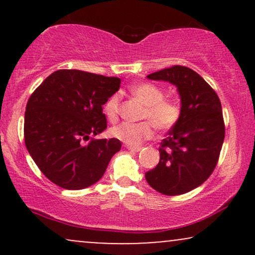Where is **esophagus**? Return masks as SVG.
Masks as SVG:
<instances>
[{"label": "esophagus", "mask_w": 255, "mask_h": 255, "mask_svg": "<svg viewBox=\"0 0 255 255\" xmlns=\"http://www.w3.org/2000/svg\"><path fill=\"white\" fill-rule=\"evenodd\" d=\"M126 147L128 148V150L131 151V152H139L140 150H141V147L140 146H130V145H127Z\"/></svg>", "instance_id": "esophagus-1"}]
</instances>
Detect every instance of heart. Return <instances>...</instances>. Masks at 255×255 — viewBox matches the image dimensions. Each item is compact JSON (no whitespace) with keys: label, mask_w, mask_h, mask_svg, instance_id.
Masks as SVG:
<instances>
[{"label":"heart","mask_w":255,"mask_h":255,"mask_svg":"<svg viewBox=\"0 0 255 255\" xmlns=\"http://www.w3.org/2000/svg\"><path fill=\"white\" fill-rule=\"evenodd\" d=\"M131 95L145 105L141 118L150 121L158 130H169L180 120L181 109L171 99L164 98V92L156 85L150 83L137 84L130 89ZM120 111V96L114 95L104 105V113L109 120H116ZM149 122V123H150ZM148 121L140 124H120L111 128V135L120 141L130 146L141 144L150 139L153 134V127Z\"/></svg>","instance_id":"heart-1"}]
</instances>
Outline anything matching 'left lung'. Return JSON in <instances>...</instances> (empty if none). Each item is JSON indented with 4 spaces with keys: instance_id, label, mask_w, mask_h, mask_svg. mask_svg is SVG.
<instances>
[{
    "instance_id": "8db88e82",
    "label": "left lung",
    "mask_w": 255,
    "mask_h": 255,
    "mask_svg": "<svg viewBox=\"0 0 255 255\" xmlns=\"http://www.w3.org/2000/svg\"><path fill=\"white\" fill-rule=\"evenodd\" d=\"M147 78L176 86L181 115L160 142L159 163L146 172V181L162 194H184L203 184L217 165L225 134L221 102L212 87L187 67L174 66Z\"/></svg>"
}]
</instances>
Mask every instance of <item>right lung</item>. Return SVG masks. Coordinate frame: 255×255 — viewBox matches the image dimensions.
Instances as JSON below:
<instances>
[{"instance_id":"right-lung-1","label":"right lung","mask_w":255,"mask_h":255,"mask_svg":"<svg viewBox=\"0 0 255 255\" xmlns=\"http://www.w3.org/2000/svg\"><path fill=\"white\" fill-rule=\"evenodd\" d=\"M119 78L78 69L54 72L26 105L24 135L28 153L51 182L69 191L101 180L121 150L116 137L83 140L107 128L103 105L120 89Z\"/></svg>"}]
</instances>
